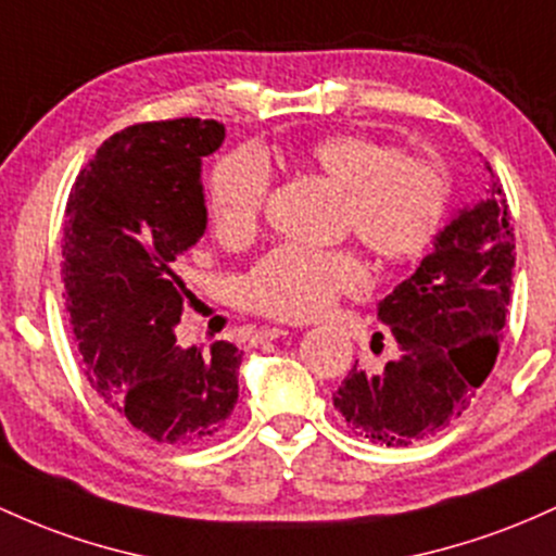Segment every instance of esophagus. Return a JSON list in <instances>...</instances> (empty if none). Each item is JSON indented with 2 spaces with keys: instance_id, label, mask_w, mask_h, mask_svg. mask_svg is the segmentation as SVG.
Segmentation results:
<instances>
[{
  "instance_id": "esophagus-1",
  "label": "esophagus",
  "mask_w": 556,
  "mask_h": 556,
  "mask_svg": "<svg viewBox=\"0 0 556 556\" xmlns=\"http://www.w3.org/2000/svg\"><path fill=\"white\" fill-rule=\"evenodd\" d=\"M285 334H290V329H285V327H261L258 332H255V338H258V340H277V338H285Z\"/></svg>"
}]
</instances>
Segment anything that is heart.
Returning <instances> with one entry per match:
<instances>
[{
  "mask_svg": "<svg viewBox=\"0 0 556 556\" xmlns=\"http://www.w3.org/2000/svg\"><path fill=\"white\" fill-rule=\"evenodd\" d=\"M306 161L343 189L340 222L348 235L382 264L417 261L435 245L448 218L451 187L441 166L419 155H399L393 144L367 134L334 131L314 139ZM268 168L255 152L222 157L208 179L213 231L227 245H245L264 222ZM367 288V266L351 248L279 245L242 279L248 308L282 321H306Z\"/></svg>",
  "mask_w": 556,
  "mask_h": 556,
  "instance_id": "1",
  "label": "heart"
}]
</instances>
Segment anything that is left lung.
Listing matches in <instances>:
<instances>
[{
	"label": "left lung",
	"mask_w": 556,
	"mask_h": 556,
	"mask_svg": "<svg viewBox=\"0 0 556 556\" xmlns=\"http://www.w3.org/2000/svg\"><path fill=\"white\" fill-rule=\"evenodd\" d=\"M491 170V166H488ZM502 185L441 231L435 250L380 303L399 356L353 367L332 395L356 435L408 446L462 417L491 375L506 325L515 229Z\"/></svg>",
	"instance_id": "left-lung-1"
}]
</instances>
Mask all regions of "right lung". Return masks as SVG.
<instances>
[{"mask_svg": "<svg viewBox=\"0 0 556 556\" xmlns=\"http://www.w3.org/2000/svg\"><path fill=\"white\" fill-rule=\"evenodd\" d=\"M222 142L213 118L134 124L100 144L65 208L63 285L84 375L163 446L211 441L237 404L235 345H174L192 303L176 266L205 231L200 157Z\"/></svg>", "mask_w": 556, "mask_h": 556, "instance_id": "obj_1", "label": "right lung"}]
</instances>
